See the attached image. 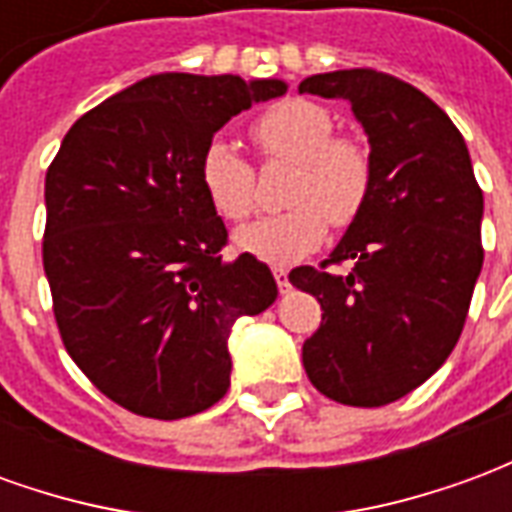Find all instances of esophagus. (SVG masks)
Returning a JSON list of instances; mask_svg holds the SVG:
<instances>
[{
    "mask_svg": "<svg viewBox=\"0 0 512 512\" xmlns=\"http://www.w3.org/2000/svg\"><path fill=\"white\" fill-rule=\"evenodd\" d=\"M274 277H277V285L282 293H288L290 290V279H288V271L285 268H274Z\"/></svg>",
    "mask_w": 512,
    "mask_h": 512,
    "instance_id": "34e87169",
    "label": "esophagus"
}]
</instances>
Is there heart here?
<instances>
[{
  "mask_svg": "<svg viewBox=\"0 0 512 512\" xmlns=\"http://www.w3.org/2000/svg\"><path fill=\"white\" fill-rule=\"evenodd\" d=\"M249 134L266 161H290L288 211L271 213L238 230L235 241L249 255L274 266L296 263L318 249L332 227H348L365 211L373 189V156L362 139L334 134L323 106L290 98L257 117ZM200 180L216 213L246 222L257 208V172L227 139H213L200 156Z\"/></svg>",
  "mask_w": 512,
  "mask_h": 512,
  "instance_id": "1",
  "label": "heart"
}]
</instances>
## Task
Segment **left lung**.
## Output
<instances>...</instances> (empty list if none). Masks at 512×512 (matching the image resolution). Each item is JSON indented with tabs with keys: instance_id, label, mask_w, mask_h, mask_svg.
I'll return each mask as SVG.
<instances>
[{
	"instance_id": "left-lung-1",
	"label": "left lung",
	"mask_w": 512,
	"mask_h": 512,
	"mask_svg": "<svg viewBox=\"0 0 512 512\" xmlns=\"http://www.w3.org/2000/svg\"><path fill=\"white\" fill-rule=\"evenodd\" d=\"M299 93L348 101L373 156L365 211L329 260L290 271L323 310L304 370L343 406H386L425 384L461 337L483 268V189L461 131L403 79L351 68L310 76Z\"/></svg>"
}]
</instances>
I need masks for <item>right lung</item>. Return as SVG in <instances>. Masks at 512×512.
<instances>
[{
	"mask_svg": "<svg viewBox=\"0 0 512 512\" xmlns=\"http://www.w3.org/2000/svg\"><path fill=\"white\" fill-rule=\"evenodd\" d=\"M285 82L161 73L71 126L46 172L43 268L62 345L117 406L180 419L230 389L227 337L277 301L255 255L222 260L227 227L200 180L213 134Z\"/></svg>",
	"mask_w": 512,
	"mask_h": 512,
	"instance_id": "1",
	"label": "right lung"
}]
</instances>
